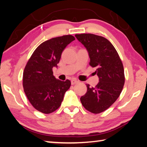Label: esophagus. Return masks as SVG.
<instances>
[{
	"label": "esophagus",
	"instance_id": "obj_1",
	"mask_svg": "<svg viewBox=\"0 0 147 147\" xmlns=\"http://www.w3.org/2000/svg\"><path fill=\"white\" fill-rule=\"evenodd\" d=\"M79 82L77 80H76V79H73L71 80V84L72 85H74V84H77V83H78Z\"/></svg>",
	"mask_w": 147,
	"mask_h": 147
}]
</instances>
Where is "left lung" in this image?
Masks as SVG:
<instances>
[{
    "label": "left lung",
    "instance_id": "obj_1",
    "mask_svg": "<svg viewBox=\"0 0 147 147\" xmlns=\"http://www.w3.org/2000/svg\"><path fill=\"white\" fill-rule=\"evenodd\" d=\"M86 47L90 58L89 65L96 67L99 78L95 87L87 84L86 93L80 101L87 110L93 113L103 112L115 102L124 84L123 65L115 47L104 37L92 34H76Z\"/></svg>",
    "mask_w": 147,
    "mask_h": 147
}]
</instances>
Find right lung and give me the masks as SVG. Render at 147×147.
<instances>
[{"instance_id":"obj_1","label":"right lung","mask_w":147,"mask_h":147,"mask_svg":"<svg viewBox=\"0 0 147 147\" xmlns=\"http://www.w3.org/2000/svg\"><path fill=\"white\" fill-rule=\"evenodd\" d=\"M75 38L66 35L52 38L37 47L26 63L23 72L24 91L30 102L41 113L54 112L63 101L71 86V81H61L53 75L62 52Z\"/></svg>"}]
</instances>
